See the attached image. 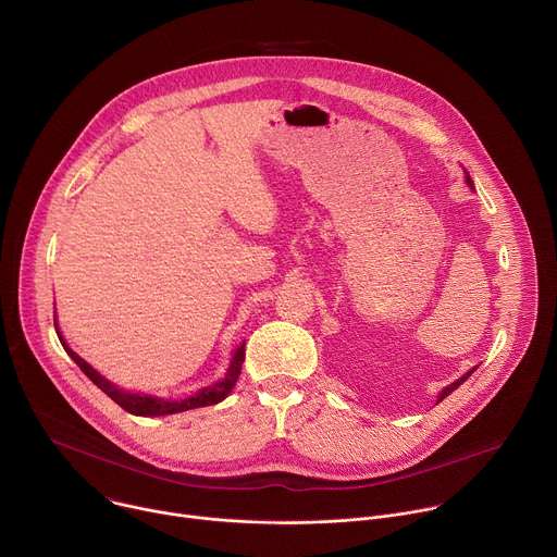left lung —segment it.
<instances>
[{"mask_svg": "<svg viewBox=\"0 0 557 557\" xmlns=\"http://www.w3.org/2000/svg\"><path fill=\"white\" fill-rule=\"evenodd\" d=\"M472 372H474V369H470V372H468V374H463V376H461V379H459V381H455V383H453V385H450V387H446V389H444V392H442V396H440V400H437V403H442V400H444V398H446V396H448V394H453V392H455V389H457V387H459V385H461V383H463V381H468V376H470V374H472Z\"/></svg>", "mask_w": 557, "mask_h": 557, "instance_id": "8db88e82", "label": "left lung"}]
</instances>
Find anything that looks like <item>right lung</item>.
Masks as SVG:
<instances>
[{"instance_id":"1","label":"right lung","mask_w":557,"mask_h":557,"mask_svg":"<svg viewBox=\"0 0 557 557\" xmlns=\"http://www.w3.org/2000/svg\"><path fill=\"white\" fill-rule=\"evenodd\" d=\"M59 334V332H57ZM65 351L72 356V360L83 369V374L98 387L102 389L115 405H120L124 411L133 413V416H170V413H181V411H190V409H199V407H210V405H216L221 403L236 385L238 376H240V369H243V360H245V343L238 347V351L234 354V360L227 369V376L223 381H219L216 385L212 387H206L201 389L197 396L193 398H185V400H161V398H148V396H137V394H126L122 389H117L115 385H111L109 381H104L94 367H89L76 351H72L63 336H59Z\"/></svg>"}]
</instances>
